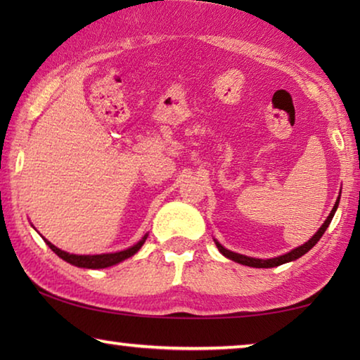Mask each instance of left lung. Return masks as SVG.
Segmentation results:
<instances>
[{"label":"left lung","mask_w":360,"mask_h":360,"mask_svg":"<svg viewBox=\"0 0 360 360\" xmlns=\"http://www.w3.org/2000/svg\"><path fill=\"white\" fill-rule=\"evenodd\" d=\"M338 203H340V195H338L337 202H335V206L332 208L330 214H328V217L326 219V222L322 224L321 227H319V230L316 231V233L313 235L311 240H308V241L304 243V245H302V246L292 249V251L288 252V254L279 255V257H273V259H266V260H264V259L248 257V255H241V254H236V252L229 251V249H225V248L221 245V243L214 240V241H216V246H217L219 251H221V254L225 255V257L230 259V260H233V262H238V264H241V265H248V266H254V268H273V266L288 264V262L295 260V259H298V257H302L303 254H307V252L309 251V249H311V248L316 245V243H318V241L321 240V236L324 235V231L327 230V227H328V225H330V222H332L335 211H337V208H338Z\"/></svg>","instance_id":"8db88e82"}]
</instances>
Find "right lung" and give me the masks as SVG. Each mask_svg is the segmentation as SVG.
Instances as JSON below:
<instances>
[{
	"mask_svg": "<svg viewBox=\"0 0 360 360\" xmlns=\"http://www.w3.org/2000/svg\"><path fill=\"white\" fill-rule=\"evenodd\" d=\"M146 238H148V235H144L143 238L136 243V245H133L129 249H124V251H120V252L96 254V255L70 254V252L62 251V249H58L57 246H53L51 241H47V240H44V241L47 243V246L58 255L60 259H63L65 262H68V264H71V265L81 266V268H106V266H112L115 264H119V262L129 259V257H131V255H135L144 245Z\"/></svg>",
	"mask_w": 360,
	"mask_h": 360,
	"instance_id": "obj_1",
	"label": "right lung"
}]
</instances>
